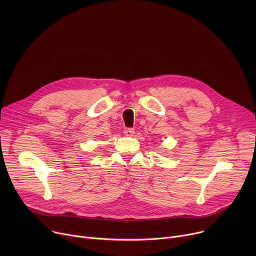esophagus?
I'll return each mask as SVG.
<instances>
[{
  "label": "esophagus",
  "mask_w": 256,
  "mask_h": 256,
  "mask_svg": "<svg viewBox=\"0 0 256 256\" xmlns=\"http://www.w3.org/2000/svg\"><path fill=\"white\" fill-rule=\"evenodd\" d=\"M124 135H126V136H128V137H132V136H134V134H135V130H134V128H124Z\"/></svg>",
  "instance_id": "obj_1"
}]
</instances>
